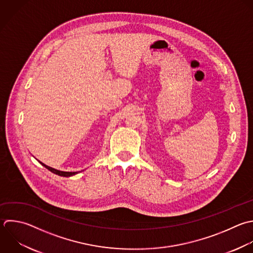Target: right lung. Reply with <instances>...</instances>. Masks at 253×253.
<instances>
[{
    "label": "right lung",
    "instance_id": "obj_1",
    "mask_svg": "<svg viewBox=\"0 0 253 253\" xmlns=\"http://www.w3.org/2000/svg\"><path fill=\"white\" fill-rule=\"evenodd\" d=\"M42 163V162H41ZM46 169H48L49 171H51L52 173H54V174H57V175H59V176H63V177H70V176H73V175H75V174H77L78 172H64V171H59V170H56V169H54V168H51V167H49V166H47V165H45V164H43V163H42Z\"/></svg>",
    "mask_w": 253,
    "mask_h": 253
}]
</instances>
